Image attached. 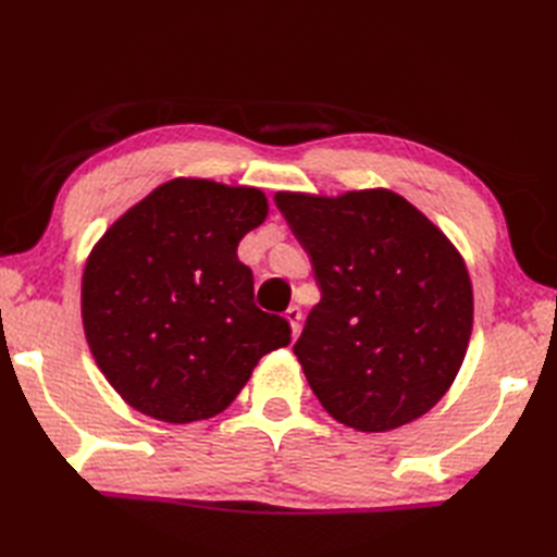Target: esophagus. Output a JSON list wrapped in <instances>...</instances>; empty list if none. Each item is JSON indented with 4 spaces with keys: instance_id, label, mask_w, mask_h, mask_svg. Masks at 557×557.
I'll return each instance as SVG.
<instances>
[{
    "instance_id": "1",
    "label": "esophagus",
    "mask_w": 557,
    "mask_h": 557,
    "mask_svg": "<svg viewBox=\"0 0 557 557\" xmlns=\"http://www.w3.org/2000/svg\"><path fill=\"white\" fill-rule=\"evenodd\" d=\"M285 318H287L289 325H292V335L297 337L299 335V327H301V309H299V306H289V309L285 311Z\"/></svg>"
}]
</instances>
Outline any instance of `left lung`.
Returning a JSON list of instances; mask_svg holds the SVG:
<instances>
[{
  "label": "left lung",
  "mask_w": 557,
  "mask_h": 557,
  "mask_svg": "<svg viewBox=\"0 0 557 557\" xmlns=\"http://www.w3.org/2000/svg\"><path fill=\"white\" fill-rule=\"evenodd\" d=\"M321 287L294 354L335 421L399 429L455 383L474 327L465 258L389 188L339 196L277 191Z\"/></svg>",
  "instance_id": "8db88e82"
}]
</instances>
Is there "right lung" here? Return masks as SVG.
Here are the masks:
<instances>
[{"instance_id": "obj_1", "label": "right lung", "mask_w": 557, "mask_h": 557, "mask_svg": "<svg viewBox=\"0 0 557 557\" xmlns=\"http://www.w3.org/2000/svg\"><path fill=\"white\" fill-rule=\"evenodd\" d=\"M265 218L256 186L176 176L92 246L83 333L128 407L168 423L218 417L256 363L289 345V323L253 304L251 268L236 256Z\"/></svg>"}]
</instances>
